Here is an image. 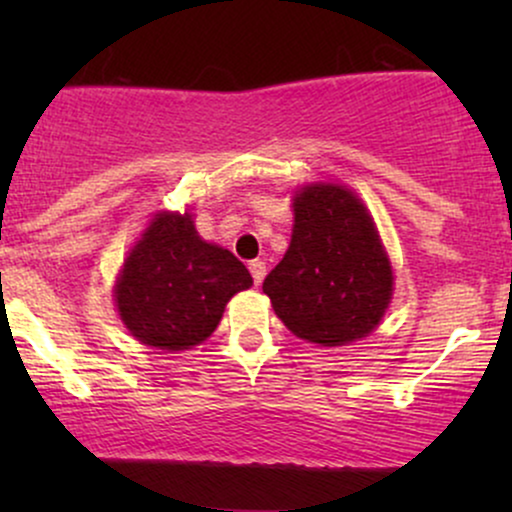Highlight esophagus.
I'll return each mask as SVG.
<instances>
[{
    "mask_svg": "<svg viewBox=\"0 0 512 512\" xmlns=\"http://www.w3.org/2000/svg\"><path fill=\"white\" fill-rule=\"evenodd\" d=\"M250 274H252V281H255V286H260L264 274H267V267H264V262L262 260H252L250 262Z\"/></svg>",
    "mask_w": 512,
    "mask_h": 512,
    "instance_id": "34e87169",
    "label": "esophagus"
}]
</instances>
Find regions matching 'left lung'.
Masks as SVG:
<instances>
[{
	"label": "left lung",
	"instance_id": "1",
	"mask_svg": "<svg viewBox=\"0 0 512 512\" xmlns=\"http://www.w3.org/2000/svg\"><path fill=\"white\" fill-rule=\"evenodd\" d=\"M291 245L262 291L296 337L342 346L366 337L385 315L392 269L378 231L354 192L303 187L293 199Z\"/></svg>",
	"mask_w": 512,
	"mask_h": 512
}]
</instances>
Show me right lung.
I'll return each instance as SVG.
<instances>
[{
  "label": "right lung",
  "mask_w": 512,
  "mask_h": 512,
  "mask_svg": "<svg viewBox=\"0 0 512 512\" xmlns=\"http://www.w3.org/2000/svg\"><path fill=\"white\" fill-rule=\"evenodd\" d=\"M250 286L245 264L204 243L190 214H158L127 257L115 301L139 342L182 351L202 344L231 296Z\"/></svg>",
  "instance_id": "add662e5"
}]
</instances>
